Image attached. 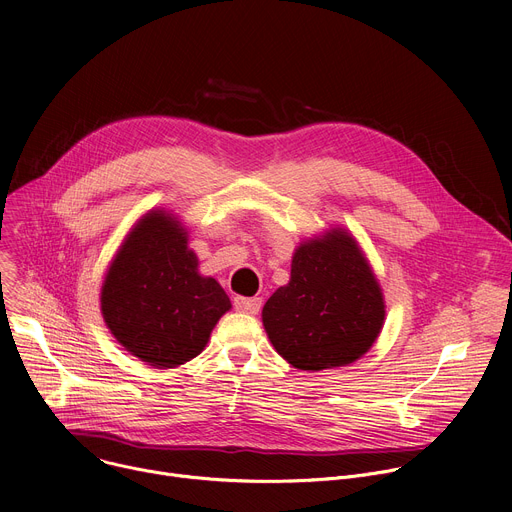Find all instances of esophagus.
<instances>
[{
  "mask_svg": "<svg viewBox=\"0 0 512 512\" xmlns=\"http://www.w3.org/2000/svg\"><path fill=\"white\" fill-rule=\"evenodd\" d=\"M233 306L237 312H243V314H257L261 310V298H243V296H237L233 300Z\"/></svg>",
  "mask_w": 512,
  "mask_h": 512,
  "instance_id": "34e87169",
  "label": "esophagus"
}]
</instances>
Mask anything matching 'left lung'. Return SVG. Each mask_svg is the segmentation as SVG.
I'll use <instances>...</instances> for the list:
<instances>
[{
    "mask_svg": "<svg viewBox=\"0 0 512 512\" xmlns=\"http://www.w3.org/2000/svg\"><path fill=\"white\" fill-rule=\"evenodd\" d=\"M383 320L381 287L344 231L304 243L291 261L289 283L263 308L271 344L302 371L354 362L373 346Z\"/></svg>",
    "mask_w": 512,
    "mask_h": 512,
    "instance_id": "1",
    "label": "left lung"
}]
</instances>
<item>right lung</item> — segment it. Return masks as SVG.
<instances>
[{
	"mask_svg": "<svg viewBox=\"0 0 512 512\" xmlns=\"http://www.w3.org/2000/svg\"><path fill=\"white\" fill-rule=\"evenodd\" d=\"M231 300L198 259L174 218L143 216L115 255L103 289V318L131 354L156 369H174L200 354Z\"/></svg>",
	"mask_w": 512,
	"mask_h": 512,
	"instance_id": "obj_1",
	"label": "right lung"
}]
</instances>
